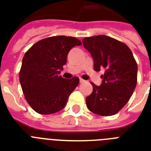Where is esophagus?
Returning <instances> with one entry per match:
<instances>
[{"mask_svg": "<svg viewBox=\"0 0 151 151\" xmlns=\"http://www.w3.org/2000/svg\"><path fill=\"white\" fill-rule=\"evenodd\" d=\"M84 82H85V81L83 80L82 78H80V83H84Z\"/></svg>", "mask_w": 151, "mask_h": 151, "instance_id": "34e87169", "label": "esophagus"}]
</instances>
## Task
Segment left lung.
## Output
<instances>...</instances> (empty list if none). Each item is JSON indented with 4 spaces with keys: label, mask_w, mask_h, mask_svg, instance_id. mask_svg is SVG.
<instances>
[{
    "label": "left lung",
    "mask_w": 151,
    "mask_h": 151,
    "mask_svg": "<svg viewBox=\"0 0 151 151\" xmlns=\"http://www.w3.org/2000/svg\"><path fill=\"white\" fill-rule=\"evenodd\" d=\"M82 43L93 59L95 70L105 69L100 86L91 83L93 91L86 97L88 109L101 116L115 114L136 88L138 66L132 52L125 44L106 35L85 37Z\"/></svg>",
    "instance_id": "1"
}]
</instances>
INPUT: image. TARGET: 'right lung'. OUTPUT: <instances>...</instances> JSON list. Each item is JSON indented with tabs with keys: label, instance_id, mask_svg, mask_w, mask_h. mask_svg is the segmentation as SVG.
I'll return each instance as SVG.
<instances>
[{
	"label": "right lung",
	"instance_id": "add662e5",
	"mask_svg": "<svg viewBox=\"0 0 151 151\" xmlns=\"http://www.w3.org/2000/svg\"><path fill=\"white\" fill-rule=\"evenodd\" d=\"M81 45L72 37L55 36L34 44L23 56L19 72L22 92L32 109L41 114L63 110L79 78H63L59 73L66 63L69 52Z\"/></svg>",
	"mask_w": 151,
	"mask_h": 151
}]
</instances>
